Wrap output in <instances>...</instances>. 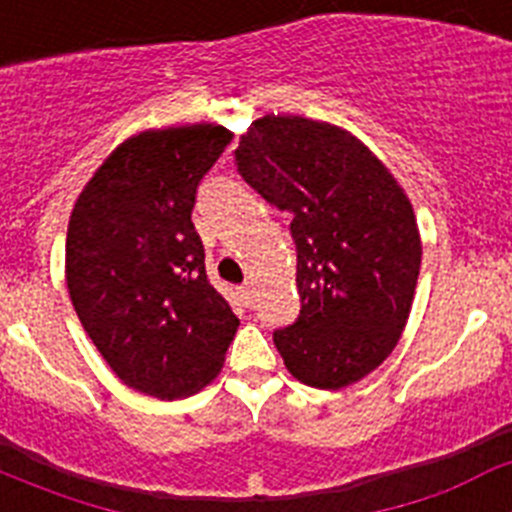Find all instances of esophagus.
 <instances>
[{"label": "esophagus", "mask_w": 512, "mask_h": 512, "mask_svg": "<svg viewBox=\"0 0 512 512\" xmlns=\"http://www.w3.org/2000/svg\"><path fill=\"white\" fill-rule=\"evenodd\" d=\"M241 297H243V302H246L248 307L253 305V287H251V284H246V287L241 289Z\"/></svg>", "instance_id": "1"}]
</instances>
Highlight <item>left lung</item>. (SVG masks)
<instances>
[{
	"label": "left lung",
	"mask_w": 512,
	"mask_h": 512,
	"mask_svg": "<svg viewBox=\"0 0 512 512\" xmlns=\"http://www.w3.org/2000/svg\"><path fill=\"white\" fill-rule=\"evenodd\" d=\"M241 176L292 212L300 318L274 330L297 382L341 390L400 341L420 274V230L405 189L348 130L264 115L235 148Z\"/></svg>",
	"instance_id": "8db88e82"
}]
</instances>
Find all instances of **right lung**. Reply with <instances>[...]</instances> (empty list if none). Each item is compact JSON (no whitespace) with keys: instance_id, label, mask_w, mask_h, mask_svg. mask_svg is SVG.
I'll return each mask as SVG.
<instances>
[{"instance_id":"obj_1","label":"right lung","mask_w":512,"mask_h":512,"mask_svg":"<svg viewBox=\"0 0 512 512\" xmlns=\"http://www.w3.org/2000/svg\"><path fill=\"white\" fill-rule=\"evenodd\" d=\"M233 133L215 122L143 130L104 158L66 233V287L112 372L179 400L220 374L241 320L207 282L197 184Z\"/></svg>"}]
</instances>
